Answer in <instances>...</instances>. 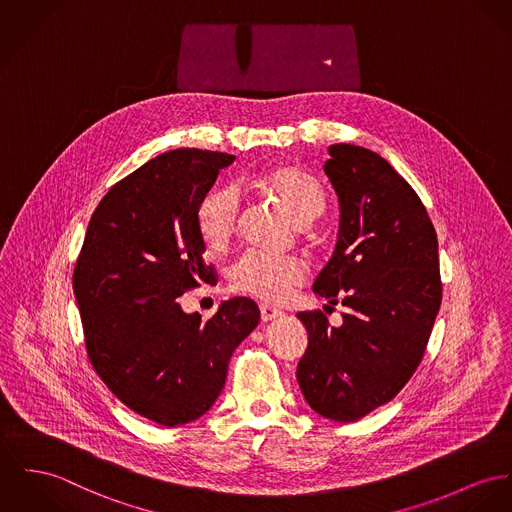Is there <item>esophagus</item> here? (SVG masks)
<instances>
[{
    "instance_id": "obj_1",
    "label": "esophagus",
    "mask_w": 512,
    "mask_h": 512,
    "mask_svg": "<svg viewBox=\"0 0 512 512\" xmlns=\"http://www.w3.org/2000/svg\"><path fill=\"white\" fill-rule=\"evenodd\" d=\"M259 310H261V319L263 321H273V319L282 315V312L275 308V306H271V304H261Z\"/></svg>"
}]
</instances>
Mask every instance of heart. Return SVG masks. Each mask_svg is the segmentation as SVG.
<instances>
[{"instance_id":"obj_1","label":"heart","mask_w":512,"mask_h":512,"mask_svg":"<svg viewBox=\"0 0 512 512\" xmlns=\"http://www.w3.org/2000/svg\"><path fill=\"white\" fill-rule=\"evenodd\" d=\"M239 187H255L275 198L284 212L300 226L323 214L327 197L323 185L306 169L278 165L263 169L239 181ZM241 200L234 187H216L200 198L195 224L200 239L210 251H224L236 234ZM306 265L298 257H271L247 251L228 269L232 292L247 294L265 302H282L304 282Z\"/></svg>"}]
</instances>
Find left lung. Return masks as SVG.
<instances>
[{"instance_id": "obj_1", "label": "left lung", "mask_w": 512, "mask_h": 512, "mask_svg": "<svg viewBox=\"0 0 512 512\" xmlns=\"http://www.w3.org/2000/svg\"><path fill=\"white\" fill-rule=\"evenodd\" d=\"M325 173L341 202L335 253L314 290L343 304V325L300 312L308 349L298 384L315 413L353 423L392 401L427 349L442 302L438 239L425 204L378 154L329 146Z\"/></svg>"}]
</instances>
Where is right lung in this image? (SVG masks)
I'll return each mask as SVG.
<instances>
[{"label": "right lung", "mask_w": 512, "mask_h": 512, "mask_svg": "<svg viewBox=\"0 0 512 512\" xmlns=\"http://www.w3.org/2000/svg\"><path fill=\"white\" fill-rule=\"evenodd\" d=\"M236 156L181 148L111 187L91 214L74 265L85 351L134 413L177 427L204 415L226 384L230 356L257 327L251 298L202 319L177 302L216 284L195 224L200 198Z\"/></svg>", "instance_id": "obj_1"}]
</instances>
